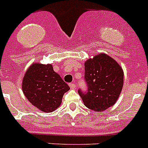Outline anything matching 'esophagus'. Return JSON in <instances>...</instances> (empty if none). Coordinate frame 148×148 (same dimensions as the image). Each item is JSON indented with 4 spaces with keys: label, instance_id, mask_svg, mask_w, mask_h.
<instances>
[{
    "label": "esophagus",
    "instance_id": "34e87169",
    "mask_svg": "<svg viewBox=\"0 0 148 148\" xmlns=\"http://www.w3.org/2000/svg\"><path fill=\"white\" fill-rule=\"evenodd\" d=\"M69 86H70L71 89L74 90V89L76 88V84H69Z\"/></svg>",
    "mask_w": 148,
    "mask_h": 148
}]
</instances>
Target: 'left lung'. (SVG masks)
Listing matches in <instances>:
<instances>
[{
	"label": "left lung",
	"mask_w": 148,
	"mask_h": 148,
	"mask_svg": "<svg viewBox=\"0 0 148 148\" xmlns=\"http://www.w3.org/2000/svg\"><path fill=\"white\" fill-rule=\"evenodd\" d=\"M84 78L87 93H78L90 109L103 112L117 102L124 84V72L116 60L99 53L85 62Z\"/></svg>",
	"instance_id": "left-lung-1"
}]
</instances>
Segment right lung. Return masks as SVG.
Here are the masks:
<instances>
[{
    "instance_id": "obj_1",
    "label": "right lung",
    "mask_w": 148,
    "mask_h": 148,
    "mask_svg": "<svg viewBox=\"0 0 148 148\" xmlns=\"http://www.w3.org/2000/svg\"><path fill=\"white\" fill-rule=\"evenodd\" d=\"M22 90L32 106L44 112H51L59 107L70 87L55 72L52 64L35 62L24 74Z\"/></svg>"
}]
</instances>
